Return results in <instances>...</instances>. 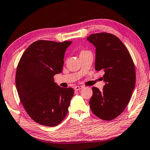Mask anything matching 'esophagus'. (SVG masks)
Segmentation results:
<instances>
[{
	"label": "esophagus",
	"mask_w": 150,
	"mask_h": 150,
	"mask_svg": "<svg viewBox=\"0 0 150 150\" xmlns=\"http://www.w3.org/2000/svg\"><path fill=\"white\" fill-rule=\"evenodd\" d=\"M83 88V86H74V90L75 91H80V89H82Z\"/></svg>",
	"instance_id": "obj_1"
}]
</instances>
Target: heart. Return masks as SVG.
Listing matches in <instances>:
<instances>
[{
	"mask_svg": "<svg viewBox=\"0 0 150 150\" xmlns=\"http://www.w3.org/2000/svg\"><path fill=\"white\" fill-rule=\"evenodd\" d=\"M87 51H84V50H83V51H82L81 52H80V54H83V53H85V52H86Z\"/></svg>",
	"mask_w": 150,
	"mask_h": 150,
	"instance_id": "1",
	"label": "heart"
}]
</instances>
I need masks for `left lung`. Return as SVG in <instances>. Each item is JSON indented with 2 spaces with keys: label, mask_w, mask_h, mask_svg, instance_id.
<instances>
[{
  "label": "left lung",
  "mask_w": 150,
  "mask_h": 150,
  "mask_svg": "<svg viewBox=\"0 0 150 150\" xmlns=\"http://www.w3.org/2000/svg\"><path fill=\"white\" fill-rule=\"evenodd\" d=\"M87 40L95 46V70L104 71L105 82L102 92L93 87L90 107L98 118L110 121L120 115L129 102L135 85L134 63L125 45L111 33H94Z\"/></svg>",
  "instance_id": "left-lung-1"
}]
</instances>
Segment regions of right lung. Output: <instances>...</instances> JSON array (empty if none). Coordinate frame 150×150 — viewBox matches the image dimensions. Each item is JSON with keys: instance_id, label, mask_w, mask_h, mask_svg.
Here are the masks:
<instances>
[{"instance_id": "1", "label": "right lung", "mask_w": 150, "mask_h": 150, "mask_svg": "<svg viewBox=\"0 0 150 150\" xmlns=\"http://www.w3.org/2000/svg\"><path fill=\"white\" fill-rule=\"evenodd\" d=\"M72 41L39 40L30 45L18 64L15 84L21 102L34 121L59 125L68 111L72 88H62L54 76L61 73L66 50Z\"/></svg>"}]
</instances>
